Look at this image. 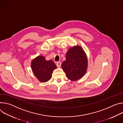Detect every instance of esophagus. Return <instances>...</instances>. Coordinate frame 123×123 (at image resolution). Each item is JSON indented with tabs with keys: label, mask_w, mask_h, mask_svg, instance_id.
Returning a JSON list of instances; mask_svg holds the SVG:
<instances>
[{
	"label": "esophagus",
	"mask_w": 123,
	"mask_h": 123,
	"mask_svg": "<svg viewBox=\"0 0 123 123\" xmlns=\"http://www.w3.org/2000/svg\"><path fill=\"white\" fill-rule=\"evenodd\" d=\"M56 65H57V67H60L61 66V62H57V63H56Z\"/></svg>",
	"instance_id": "esophagus-1"
}]
</instances>
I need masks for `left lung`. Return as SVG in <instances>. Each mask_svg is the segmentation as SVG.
Listing matches in <instances>:
<instances>
[{
    "mask_svg": "<svg viewBox=\"0 0 123 123\" xmlns=\"http://www.w3.org/2000/svg\"><path fill=\"white\" fill-rule=\"evenodd\" d=\"M87 58L83 49L76 46L69 49L66 54V60L62 67L66 76L71 80H77L86 74L87 68Z\"/></svg>",
    "mask_w": 123,
    "mask_h": 123,
    "instance_id": "8db88e82",
    "label": "left lung"
}]
</instances>
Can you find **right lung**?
<instances>
[{"mask_svg": "<svg viewBox=\"0 0 123 123\" xmlns=\"http://www.w3.org/2000/svg\"><path fill=\"white\" fill-rule=\"evenodd\" d=\"M56 68L57 66L52 60L46 61L42 56H37L31 62V68L34 74L43 83L51 79L53 71Z\"/></svg>", "mask_w": 123, "mask_h": 123, "instance_id": "obj_1", "label": "right lung"}]
</instances>
